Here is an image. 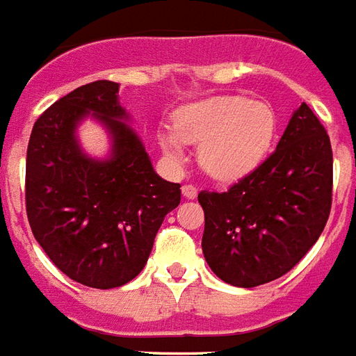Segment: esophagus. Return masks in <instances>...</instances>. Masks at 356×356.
Masks as SVG:
<instances>
[{
  "label": "esophagus",
  "instance_id": "esophagus-1",
  "mask_svg": "<svg viewBox=\"0 0 356 356\" xmlns=\"http://www.w3.org/2000/svg\"><path fill=\"white\" fill-rule=\"evenodd\" d=\"M181 192H183V196H185L186 200H194L198 196V188L194 185H183Z\"/></svg>",
  "mask_w": 356,
  "mask_h": 356
}]
</instances>
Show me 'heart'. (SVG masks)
I'll return each instance as SVG.
<instances>
[{
    "mask_svg": "<svg viewBox=\"0 0 356 356\" xmlns=\"http://www.w3.org/2000/svg\"><path fill=\"white\" fill-rule=\"evenodd\" d=\"M275 136V113L266 102L218 96L181 107L173 131L158 136L165 158L183 160V143H200V164L211 177L238 179L264 160Z\"/></svg>",
    "mask_w": 356,
    "mask_h": 356,
    "instance_id": "b5f03b06",
    "label": "heart"
}]
</instances>
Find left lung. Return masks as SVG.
Here are the masks:
<instances>
[{"label": "left lung", "mask_w": 356, "mask_h": 356, "mask_svg": "<svg viewBox=\"0 0 356 356\" xmlns=\"http://www.w3.org/2000/svg\"><path fill=\"white\" fill-rule=\"evenodd\" d=\"M202 251L234 286L264 285L291 272L325 230L332 205V147L302 104L277 149L226 192L202 191Z\"/></svg>", "instance_id": "left-lung-1"}]
</instances>
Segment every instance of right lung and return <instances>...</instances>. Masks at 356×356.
Masks as SVG:
<instances>
[{"instance_id":"obj_1","label":"right lung","mask_w":356,"mask_h":356,"mask_svg":"<svg viewBox=\"0 0 356 356\" xmlns=\"http://www.w3.org/2000/svg\"><path fill=\"white\" fill-rule=\"evenodd\" d=\"M117 94L118 83L96 81L60 97L33 124L26 154L31 232L60 272L92 289L138 277L181 202V185L152 170ZM90 112L112 136L105 161L84 155L74 136Z\"/></svg>"}]
</instances>
